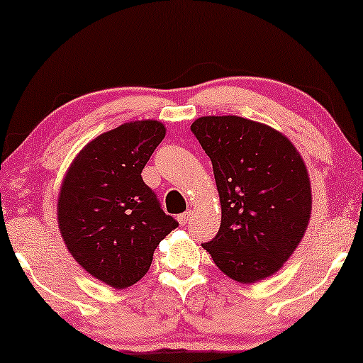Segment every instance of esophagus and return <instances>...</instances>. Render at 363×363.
Listing matches in <instances>:
<instances>
[{
	"instance_id": "obj_1",
	"label": "esophagus",
	"mask_w": 363,
	"mask_h": 363,
	"mask_svg": "<svg viewBox=\"0 0 363 363\" xmlns=\"http://www.w3.org/2000/svg\"><path fill=\"white\" fill-rule=\"evenodd\" d=\"M191 217H192L191 212H184L181 216H177V222H179L181 225H186V223L191 220Z\"/></svg>"
}]
</instances>
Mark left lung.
I'll list each match as a JSON object with an SVG mask.
<instances>
[{"mask_svg": "<svg viewBox=\"0 0 363 363\" xmlns=\"http://www.w3.org/2000/svg\"><path fill=\"white\" fill-rule=\"evenodd\" d=\"M191 130L211 157L222 207L220 228L202 247L235 281L272 277L301 243L313 211L303 157L283 133L242 116H201Z\"/></svg>", "mask_w": 363, "mask_h": 363, "instance_id": "8db88e82", "label": "left lung"}]
</instances>
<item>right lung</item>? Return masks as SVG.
I'll list each match as a JSON object with an SVG mask.
<instances>
[{
  "mask_svg": "<svg viewBox=\"0 0 363 363\" xmlns=\"http://www.w3.org/2000/svg\"><path fill=\"white\" fill-rule=\"evenodd\" d=\"M164 136L156 120L101 133L74 157L60 186L57 222L65 247L86 273L115 289L140 281L157 245L179 225L141 177Z\"/></svg>",
  "mask_w": 363,
  "mask_h": 363,
  "instance_id": "add662e5",
  "label": "right lung"
}]
</instances>
